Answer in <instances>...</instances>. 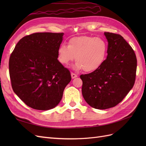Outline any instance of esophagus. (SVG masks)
I'll use <instances>...</instances> for the list:
<instances>
[{
    "label": "esophagus",
    "instance_id": "34e87169",
    "mask_svg": "<svg viewBox=\"0 0 146 146\" xmlns=\"http://www.w3.org/2000/svg\"><path fill=\"white\" fill-rule=\"evenodd\" d=\"M71 77H72V78H75L77 77V76L76 74H74L73 72H71Z\"/></svg>",
    "mask_w": 146,
    "mask_h": 146
}]
</instances>
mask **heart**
Returning a JSON list of instances; mask_svg holds the SVG:
<instances>
[{"label": "heart", "instance_id": "heart-1", "mask_svg": "<svg viewBox=\"0 0 146 146\" xmlns=\"http://www.w3.org/2000/svg\"><path fill=\"white\" fill-rule=\"evenodd\" d=\"M107 50L108 44L104 39L84 35L70 39L68 46L61 44L57 54L61 64L68 66L76 58L75 69H83L84 71L91 72L98 70L104 63Z\"/></svg>", "mask_w": 146, "mask_h": 146}]
</instances>
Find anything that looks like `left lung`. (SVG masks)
Segmentation results:
<instances>
[{"label": "left lung", "instance_id": "1", "mask_svg": "<svg viewBox=\"0 0 146 146\" xmlns=\"http://www.w3.org/2000/svg\"><path fill=\"white\" fill-rule=\"evenodd\" d=\"M108 41L107 57L100 67L81 75L84 99L92 108L115 107L133 88L137 60L133 48L120 35L105 32Z\"/></svg>", "mask_w": 146, "mask_h": 146}]
</instances>
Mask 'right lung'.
Returning a JSON list of instances; mask_svg holds the SVG:
<instances>
[{
    "mask_svg": "<svg viewBox=\"0 0 146 146\" xmlns=\"http://www.w3.org/2000/svg\"><path fill=\"white\" fill-rule=\"evenodd\" d=\"M63 33H35L17 43L10 57L9 72L15 93L29 107L55 108L71 80L69 70L58 60Z\"/></svg>",
    "mask_w": 146,
    "mask_h": 146,
    "instance_id": "obj_1",
    "label": "right lung"
}]
</instances>
